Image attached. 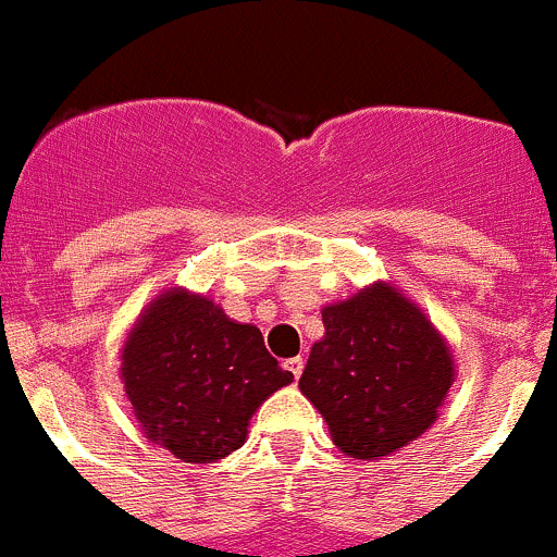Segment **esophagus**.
Listing matches in <instances>:
<instances>
[{"label":"esophagus","mask_w":557,"mask_h":557,"mask_svg":"<svg viewBox=\"0 0 557 557\" xmlns=\"http://www.w3.org/2000/svg\"><path fill=\"white\" fill-rule=\"evenodd\" d=\"M283 367H285V372L294 374V380H299V377H301V372H305V358H301V356L288 358V361H285Z\"/></svg>","instance_id":"obj_1"}]
</instances>
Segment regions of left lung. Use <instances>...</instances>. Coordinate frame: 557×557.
<instances>
[{
	"label": "left lung",
	"instance_id": "obj_1",
	"mask_svg": "<svg viewBox=\"0 0 557 557\" xmlns=\"http://www.w3.org/2000/svg\"><path fill=\"white\" fill-rule=\"evenodd\" d=\"M323 329L299 387L342 453L380 460L434 425L455 383V356L401 288L363 285L323 307Z\"/></svg>",
	"mask_w": 557,
	"mask_h": 557
}]
</instances>
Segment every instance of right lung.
<instances>
[{
    "mask_svg": "<svg viewBox=\"0 0 557 557\" xmlns=\"http://www.w3.org/2000/svg\"><path fill=\"white\" fill-rule=\"evenodd\" d=\"M117 358L143 434L183 463H215L239 450L256 409L294 383L256 325L180 285L150 299Z\"/></svg>",
    "mask_w": 557,
    "mask_h": 557,
    "instance_id": "1",
    "label": "right lung"
}]
</instances>
